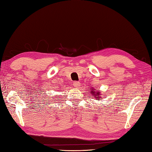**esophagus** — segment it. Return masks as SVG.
<instances>
[{
	"label": "esophagus",
	"instance_id": "34e87169",
	"mask_svg": "<svg viewBox=\"0 0 152 152\" xmlns=\"http://www.w3.org/2000/svg\"><path fill=\"white\" fill-rule=\"evenodd\" d=\"M80 82H79V81H75V82H74L73 83V85L74 87H79L80 86Z\"/></svg>",
	"mask_w": 152,
	"mask_h": 152
}]
</instances>
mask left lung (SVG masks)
<instances>
[{
  "label": "left lung",
  "mask_w": 152,
  "mask_h": 152,
  "mask_svg": "<svg viewBox=\"0 0 152 152\" xmlns=\"http://www.w3.org/2000/svg\"><path fill=\"white\" fill-rule=\"evenodd\" d=\"M91 90H94V89H91ZM91 93L92 94V96H93V97H95V96L96 95H100L99 94V91H91Z\"/></svg>",
  "instance_id": "left-lung-1"
}]
</instances>
